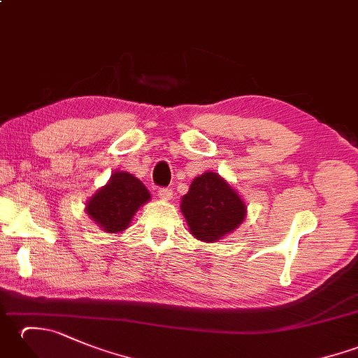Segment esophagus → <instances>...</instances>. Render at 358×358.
<instances>
[{
  "label": "esophagus",
  "instance_id": "34e87169",
  "mask_svg": "<svg viewBox=\"0 0 358 358\" xmlns=\"http://www.w3.org/2000/svg\"><path fill=\"white\" fill-rule=\"evenodd\" d=\"M158 196L162 200H172V196H173V192H172V189H169V187H162V189H158Z\"/></svg>",
  "mask_w": 358,
  "mask_h": 358
}]
</instances>
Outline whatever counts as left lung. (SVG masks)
<instances>
[{"instance_id": "obj_1", "label": "left lung", "mask_w": 358, "mask_h": 358, "mask_svg": "<svg viewBox=\"0 0 358 358\" xmlns=\"http://www.w3.org/2000/svg\"><path fill=\"white\" fill-rule=\"evenodd\" d=\"M180 210L186 218L192 237L204 243H217L245 222L248 206L222 175L204 172L195 177Z\"/></svg>"}]
</instances>
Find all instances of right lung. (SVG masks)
Here are the masks:
<instances>
[{
    "label": "right lung",
    "mask_w": 358,
    "mask_h": 358,
    "mask_svg": "<svg viewBox=\"0 0 358 358\" xmlns=\"http://www.w3.org/2000/svg\"><path fill=\"white\" fill-rule=\"evenodd\" d=\"M149 200L150 194L138 178L117 171L86 201V214L101 231L118 234L127 229L135 212Z\"/></svg>",
    "instance_id": "right-lung-1"
}]
</instances>
